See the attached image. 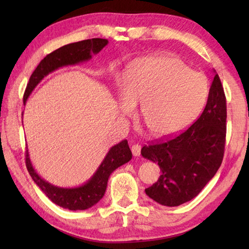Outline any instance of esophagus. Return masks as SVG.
I'll return each mask as SVG.
<instances>
[{
  "instance_id": "34e87169",
  "label": "esophagus",
  "mask_w": 249,
  "mask_h": 249,
  "mask_svg": "<svg viewBox=\"0 0 249 249\" xmlns=\"http://www.w3.org/2000/svg\"><path fill=\"white\" fill-rule=\"evenodd\" d=\"M131 152H133L134 156H140L141 154V145L138 143H135L131 146Z\"/></svg>"
}]
</instances>
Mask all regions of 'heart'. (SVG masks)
<instances>
[{"label":"heart","mask_w":249,"mask_h":249,"mask_svg":"<svg viewBox=\"0 0 249 249\" xmlns=\"http://www.w3.org/2000/svg\"><path fill=\"white\" fill-rule=\"evenodd\" d=\"M208 93L206 78L181 60L150 56L130 63L121 87V100L127 111L142 102L140 119L153 135L167 137L194 120Z\"/></svg>","instance_id":"b5f03b06"}]
</instances>
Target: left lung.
Masks as SVG:
<instances>
[{"label":"left lung","instance_id":"left-lung-1","mask_svg":"<svg viewBox=\"0 0 249 249\" xmlns=\"http://www.w3.org/2000/svg\"><path fill=\"white\" fill-rule=\"evenodd\" d=\"M227 105L215 72L208 102L199 119L174 138L151 142L141 154L158 163L161 176L145 189L157 203L178 206L194 199L219 169L226 143Z\"/></svg>","mask_w":249,"mask_h":249}]
</instances>
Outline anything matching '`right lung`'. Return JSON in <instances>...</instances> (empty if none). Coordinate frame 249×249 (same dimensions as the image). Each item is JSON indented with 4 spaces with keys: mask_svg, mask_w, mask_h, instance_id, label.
<instances>
[{
    "mask_svg": "<svg viewBox=\"0 0 249 249\" xmlns=\"http://www.w3.org/2000/svg\"><path fill=\"white\" fill-rule=\"evenodd\" d=\"M107 44L108 40L103 38L86 39L63 46L46 55L30 77L23 95V104H25L32 91L40 80H43L44 77L60 67L75 65L80 62L89 60L92 54L98 53ZM130 160L131 151L127 140L121 141L120 143L111 147L97 171L86 184L75 188H62L51 185L41 178L32 166L28 149L25 152L26 169L37 186L43 190V193L52 202L71 211L87 210L96 204L104 197L110 174L116 168L128 162Z\"/></svg>",
    "mask_w": 249,
    "mask_h": 249,
    "instance_id": "1",
    "label": "right lung"
}]
</instances>
